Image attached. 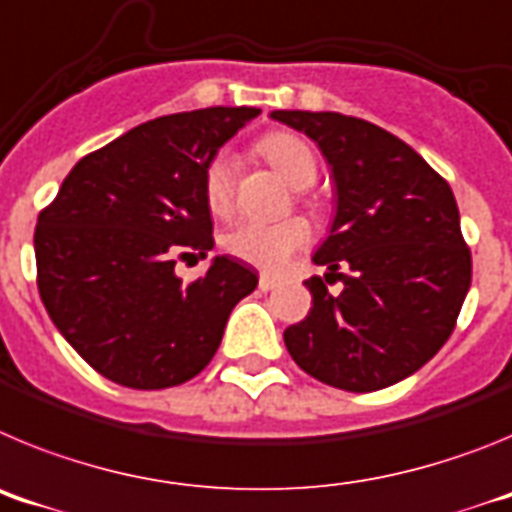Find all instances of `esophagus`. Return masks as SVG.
Listing matches in <instances>:
<instances>
[{
	"instance_id": "34e87169",
	"label": "esophagus",
	"mask_w": 512,
	"mask_h": 512,
	"mask_svg": "<svg viewBox=\"0 0 512 512\" xmlns=\"http://www.w3.org/2000/svg\"><path fill=\"white\" fill-rule=\"evenodd\" d=\"M279 284V279L274 277V274H261L259 277V289L261 292H269V289H274Z\"/></svg>"
}]
</instances>
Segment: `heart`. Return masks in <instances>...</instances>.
Wrapping results in <instances>:
<instances>
[{
  "label": "heart",
  "mask_w": 512,
  "mask_h": 512,
  "mask_svg": "<svg viewBox=\"0 0 512 512\" xmlns=\"http://www.w3.org/2000/svg\"><path fill=\"white\" fill-rule=\"evenodd\" d=\"M261 156L269 161L292 187L305 189L318 179V158L302 135L277 130L259 140ZM233 158L225 151L215 153L205 169V202L212 215H225L233 207ZM310 243V228L300 217H287L279 223L238 220L223 233V248L266 271H279L297 251Z\"/></svg>",
  "instance_id": "1"
}]
</instances>
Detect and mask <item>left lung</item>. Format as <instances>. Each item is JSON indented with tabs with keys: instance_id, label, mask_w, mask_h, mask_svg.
Returning <instances> with one entry per match:
<instances>
[{
	"instance_id": "left-lung-1",
	"label": "left lung",
	"mask_w": 512,
	"mask_h": 512,
	"mask_svg": "<svg viewBox=\"0 0 512 512\" xmlns=\"http://www.w3.org/2000/svg\"><path fill=\"white\" fill-rule=\"evenodd\" d=\"M271 117L318 143L338 210L312 261L341 278L330 296L307 279L312 307L284 330L302 372L346 392H374L415 374L449 341L472 284L454 192L397 135L338 112ZM343 265L346 275H338Z\"/></svg>"
}]
</instances>
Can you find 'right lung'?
<instances>
[{
  "instance_id": "right-lung-1",
  "label": "right lung",
  "mask_w": 512,
  "mask_h": 512,
  "mask_svg": "<svg viewBox=\"0 0 512 512\" xmlns=\"http://www.w3.org/2000/svg\"><path fill=\"white\" fill-rule=\"evenodd\" d=\"M256 107H207L148 120L69 171L35 225L38 292L76 354L133 390H166L205 369L251 266L215 256L182 284L176 259L212 251L205 169Z\"/></svg>"
}]
</instances>
